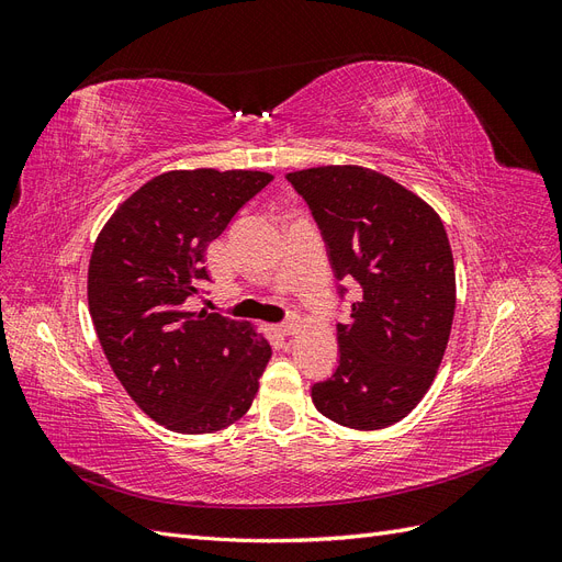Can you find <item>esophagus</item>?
Listing matches in <instances>:
<instances>
[{
	"instance_id": "obj_1",
	"label": "esophagus",
	"mask_w": 562,
	"mask_h": 562,
	"mask_svg": "<svg viewBox=\"0 0 562 562\" xmlns=\"http://www.w3.org/2000/svg\"><path fill=\"white\" fill-rule=\"evenodd\" d=\"M295 323L293 321H283V323H279V326H277V333L279 335H293L295 333Z\"/></svg>"
}]
</instances>
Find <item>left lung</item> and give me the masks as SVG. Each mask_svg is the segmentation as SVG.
<instances>
[{
	"label": "left lung",
	"mask_w": 562,
	"mask_h": 562,
	"mask_svg": "<svg viewBox=\"0 0 562 562\" xmlns=\"http://www.w3.org/2000/svg\"><path fill=\"white\" fill-rule=\"evenodd\" d=\"M326 241L349 318L337 323V368L312 386L321 415L349 429H384L427 394L454 316V262L436 211L363 166L285 176Z\"/></svg>",
	"instance_id": "8db88e82"
}]
</instances>
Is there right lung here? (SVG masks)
<instances>
[{
	"label": "right lung",
	"instance_id": "1",
	"mask_svg": "<svg viewBox=\"0 0 562 562\" xmlns=\"http://www.w3.org/2000/svg\"><path fill=\"white\" fill-rule=\"evenodd\" d=\"M274 176L168 171L145 182L98 234L89 310L119 382L178 434H211L244 417L271 347L248 323L184 312L203 293L206 248Z\"/></svg>",
	"mask_w": 562,
	"mask_h": 562
}]
</instances>
